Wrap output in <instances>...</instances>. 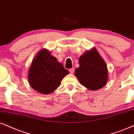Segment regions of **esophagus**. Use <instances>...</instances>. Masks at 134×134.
Returning a JSON list of instances; mask_svg holds the SVG:
<instances>
[{
  "instance_id": "obj_1",
  "label": "esophagus",
  "mask_w": 134,
  "mask_h": 134,
  "mask_svg": "<svg viewBox=\"0 0 134 134\" xmlns=\"http://www.w3.org/2000/svg\"><path fill=\"white\" fill-rule=\"evenodd\" d=\"M69 70V72H70V74H73V73L74 72V68L70 69Z\"/></svg>"
}]
</instances>
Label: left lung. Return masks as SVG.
Here are the masks:
<instances>
[{
    "mask_svg": "<svg viewBox=\"0 0 134 134\" xmlns=\"http://www.w3.org/2000/svg\"><path fill=\"white\" fill-rule=\"evenodd\" d=\"M79 67L75 76L81 85L90 90L103 88L108 81V69L96 48L86 52L79 58Z\"/></svg>",
    "mask_w": 134,
    "mask_h": 134,
    "instance_id": "obj_1",
    "label": "left lung"
}]
</instances>
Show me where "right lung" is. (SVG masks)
<instances>
[{
    "label": "right lung",
    "instance_id": "add662e5",
    "mask_svg": "<svg viewBox=\"0 0 134 134\" xmlns=\"http://www.w3.org/2000/svg\"><path fill=\"white\" fill-rule=\"evenodd\" d=\"M69 74L62 64L43 49L32 61L28 72V82L34 90L41 94L51 93L60 85L63 78Z\"/></svg>",
    "mask_w": 134,
    "mask_h": 134
}]
</instances>
